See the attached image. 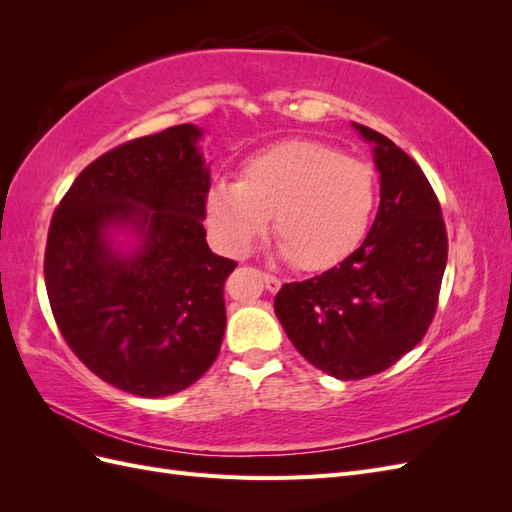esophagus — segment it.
<instances>
[{"instance_id": "34e87169", "label": "esophagus", "mask_w": 512, "mask_h": 512, "mask_svg": "<svg viewBox=\"0 0 512 512\" xmlns=\"http://www.w3.org/2000/svg\"><path fill=\"white\" fill-rule=\"evenodd\" d=\"M262 282H265V286H267L269 292H277V290H280V286H282L280 277H275V275H271V273H262Z\"/></svg>"}]
</instances>
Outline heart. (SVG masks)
<instances>
[{
    "instance_id": "obj_1",
    "label": "heart",
    "mask_w": 512,
    "mask_h": 512,
    "mask_svg": "<svg viewBox=\"0 0 512 512\" xmlns=\"http://www.w3.org/2000/svg\"><path fill=\"white\" fill-rule=\"evenodd\" d=\"M376 203L378 177L369 162L294 138L245 160L239 181H215L207 213L230 254H243L273 218V235L292 265L318 271L361 245Z\"/></svg>"
}]
</instances>
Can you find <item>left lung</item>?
Returning a JSON list of instances; mask_svg holds the SVG:
<instances>
[{
	"label": "left lung",
	"mask_w": 512,
	"mask_h": 512,
	"mask_svg": "<svg viewBox=\"0 0 512 512\" xmlns=\"http://www.w3.org/2000/svg\"><path fill=\"white\" fill-rule=\"evenodd\" d=\"M374 143L380 207L369 235L337 267L284 284L275 314L305 359L337 380H363L395 365L436 316L448 237L440 200L391 138L361 123Z\"/></svg>",
	"instance_id": "left-lung-1"
}]
</instances>
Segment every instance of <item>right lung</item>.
<instances>
[{
  "label": "right lung",
  "mask_w": 512,
  "mask_h": 512,
  "mask_svg": "<svg viewBox=\"0 0 512 512\" xmlns=\"http://www.w3.org/2000/svg\"><path fill=\"white\" fill-rule=\"evenodd\" d=\"M192 123L134 138L91 162L53 213L44 252L51 312L70 350L138 397L188 389L218 359L224 282L237 262L207 245L209 168ZM142 235L117 255L105 235Z\"/></svg>",
  "instance_id": "right-lung-1"
}]
</instances>
